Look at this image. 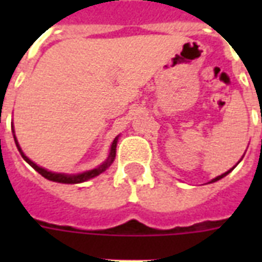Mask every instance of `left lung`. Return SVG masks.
Here are the masks:
<instances>
[{
	"mask_svg": "<svg viewBox=\"0 0 262 262\" xmlns=\"http://www.w3.org/2000/svg\"><path fill=\"white\" fill-rule=\"evenodd\" d=\"M239 162H241V160H239ZM239 162H238V163H239ZM238 163H236V164H238ZM236 164H235V166H236ZM235 166H234V167H232L231 170H228L227 172H224V174L219 175V177H216V178H213V179H212V181H211V183H212V182H216V181H219V179H222V178H223V177H226V175H227V174H230V172H231L232 170H234V168H235Z\"/></svg>",
	"mask_w": 262,
	"mask_h": 262,
	"instance_id": "obj_1",
	"label": "left lung"
}]
</instances>
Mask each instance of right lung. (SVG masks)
Masks as SVG:
<instances>
[{
	"label": "right lung",
	"mask_w": 262,
	"mask_h": 262,
	"mask_svg": "<svg viewBox=\"0 0 262 262\" xmlns=\"http://www.w3.org/2000/svg\"><path fill=\"white\" fill-rule=\"evenodd\" d=\"M13 137H14V143H16V147H17L18 152L21 154L23 159L26 160L27 163L30 164L31 167L35 168L39 174L45 177L46 179L49 181H53V182H59V183H81V182H85L88 179L91 178H95V177H98L99 174H102L103 171H106L107 168L110 167L111 163L114 162L115 159V149H117V143H118V137H115L113 144H111V148H110V154H108V158L106 159V162H103L99 167L94 168V170H88L85 172H81V174H62V172H51L49 170L43 167H39L38 164H35L32 160H30L24 155V152L21 151V148L18 145L17 140H16V136H14V130H13Z\"/></svg>",
	"instance_id": "right-lung-1"
}]
</instances>
